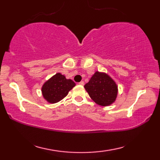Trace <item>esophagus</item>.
I'll list each match as a JSON object with an SVG mask.
<instances>
[{"mask_svg": "<svg viewBox=\"0 0 160 160\" xmlns=\"http://www.w3.org/2000/svg\"><path fill=\"white\" fill-rule=\"evenodd\" d=\"M78 84H79L80 85H84V84H85V82H84V81H81V82H80Z\"/></svg>", "mask_w": 160, "mask_h": 160, "instance_id": "obj_1", "label": "esophagus"}]
</instances>
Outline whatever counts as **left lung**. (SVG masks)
I'll list each match as a JSON object with an SVG mask.
<instances>
[{"label":"left lung","instance_id":"8db88e82","mask_svg":"<svg viewBox=\"0 0 160 160\" xmlns=\"http://www.w3.org/2000/svg\"><path fill=\"white\" fill-rule=\"evenodd\" d=\"M84 88L96 104L107 107L116 101L118 86L109 75L96 71Z\"/></svg>","mask_w":160,"mask_h":160}]
</instances>
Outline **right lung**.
<instances>
[{
    "mask_svg": "<svg viewBox=\"0 0 160 160\" xmlns=\"http://www.w3.org/2000/svg\"><path fill=\"white\" fill-rule=\"evenodd\" d=\"M75 86V83L72 80L66 79L63 75L58 72L44 82L42 93L46 101L55 104L66 97Z\"/></svg>",
    "mask_w": 160,
    "mask_h": 160,
    "instance_id": "add662e5",
    "label": "right lung"
}]
</instances>
